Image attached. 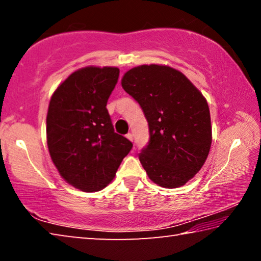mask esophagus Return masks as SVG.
Returning a JSON list of instances; mask_svg holds the SVG:
<instances>
[{
    "label": "esophagus",
    "mask_w": 261,
    "mask_h": 261,
    "mask_svg": "<svg viewBox=\"0 0 261 261\" xmlns=\"http://www.w3.org/2000/svg\"><path fill=\"white\" fill-rule=\"evenodd\" d=\"M126 138L132 141V140H134V135H132V134H127V135H126Z\"/></svg>",
    "instance_id": "34e87169"
}]
</instances>
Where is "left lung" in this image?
<instances>
[{
    "mask_svg": "<svg viewBox=\"0 0 261 261\" xmlns=\"http://www.w3.org/2000/svg\"><path fill=\"white\" fill-rule=\"evenodd\" d=\"M122 87L143 109L148 144L139 161L162 188L182 187L201 169L210 153V108L199 90L178 70L140 65L122 78Z\"/></svg>",
    "mask_w": 261,
    "mask_h": 261,
    "instance_id": "1",
    "label": "left lung"
}]
</instances>
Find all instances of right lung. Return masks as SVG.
Masks as SVG:
<instances>
[{
  "label": "right lung",
  "instance_id": "add662e5",
  "mask_svg": "<svg viewBox=\"0 0 261 261\" xmlns=\"http://www.w3.org/2000/svg\"><path fill=\"white\" fill-rule=\"evenodd\" d=\"M120 70L86 67L70 74L53 94L47 144L53 162L69 184L100 191L112 182L132 143L114 131L106 106Z\"/></svg>",
  "mask_w": 261,
  "mask_h": 261
}]
</instances>
